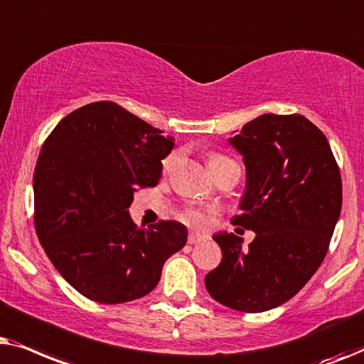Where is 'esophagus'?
<instances>
[{
	"mask_svg": "<svg viewBox=\"0 0 364 364\" xmlns=\"http://www.w3.org/2000/svg\"><path fill=\"white\" fill-rule=\"evenodd\" d=\"M206 238L208 236L201 235V232H190V236H188V243L196 245V243H201V241H205Z\"/></svg>",
	"mask_w": 364,
	"mask_h": 364,
	"instance_id": "1",
	"label": "esophagus"
}]
</instances>
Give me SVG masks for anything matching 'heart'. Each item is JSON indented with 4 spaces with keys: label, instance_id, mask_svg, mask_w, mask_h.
<instances>
[{
    "label": "heart",
    "instance_id": "b5f03b06",
    "mask_svg": "<svg viewBox=\"0 0 364 364\" xmlns=\"http://www.w3.org/2000/svg\"><path fill=\"white\" fill-rule=\"evenodd\" d=\"M228 161H231V159H228L226 156H221V154H213L210 158L211 171H216L221 164H225ZM174 163H176V154H169V156L164 159V169H166V171L168 169H171L174 166ZM185 220L193 223V225L203 226L210 221V213L201 210V208H190V210L185 211Z\"/></svg>",
    "mask_w": 364,
    "mask_h": 364
}]
</instances>
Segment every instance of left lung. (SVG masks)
Listing matches in <instances>:
<instances>
[{"label":"left lung","instance_id":"8db88e82","mask_svg":"<svg viewBox=\"0 0 364 364\" xmlns=\"http://www.w3.org/2000/svg\"><path fill=\"white\" fill-rule=\"evenodd\" d=\"M230 144L243 154L246 190L232 225L243 238L220 232L223 259L206 274L208 293L243 313H261L291 299L326 256L341 213V174L321 129L301 114H261Z\"/></svg>","mask_w":364,"mask_h":364}]
</instances>
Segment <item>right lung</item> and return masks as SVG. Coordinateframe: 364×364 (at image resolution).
Masks as SVG:
<instances>
[{
	"instance_id": "right-lung-1",
	"label": "right lung",
	"mask_w": 364,
	"mask_h": 364,
	"mask_svg": "<svg viewBox=\"0 0 364 364\" xmlns=\"http://www.w3.org/2000/svg\"><path fill=\"white\" fill-rule=\"evenodd\" d=\"M113 101L65 116L38 156L33 178L38 240L63 278L101 304L133 301L186 245L178 221L138 228L136 188L156 186L174 141Z\"/></svg>"
}]
</instances>
